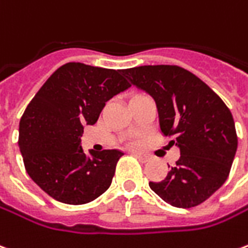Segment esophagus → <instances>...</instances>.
<instances>
[{"label": "esophagus", "instance_id": "esophagus-1", "mask_svg": "<svg viewBox=\"0 0 248 248\" xmlns=\"http://www.w3.org/2000/svg\"><path fill=\"white\" fill-rule=\"evenodd\" d=\"M134 155H136L138 160H141L142 162H148V161H150V158H152V157H150V155H148V154L136 153V154H134Z\"/></svg>", "mask_w": 248, "mask_h": 248}]
</instances>
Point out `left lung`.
I'll use <instances>...</instances> for the list:
<instances>
[{
	"label": "left lung",
	"mask_w": 248,
	"mask_h": 248,
	"mask_svg": "<svg viewBox=\"0 0 248 248\" xmlns=\"http://www.w3.org/2000/svg\"><path fill=\"white\" fill-rule=\"evenodd\" d=\"M122 74L153 98L162 134L173 137L170 143L180 148L165 180L149 186L177 208L205 202L224 184L238 148L230 108L202 79L178 65H141Z\"/></svg>",
	"instance_id": "left-lung-1"
}]
</instances>
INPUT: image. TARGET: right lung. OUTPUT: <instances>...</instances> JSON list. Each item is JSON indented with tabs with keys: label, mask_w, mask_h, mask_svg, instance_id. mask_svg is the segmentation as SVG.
I'll return each instance as SVG.
<instances>
[{
	"label": "right lung",
	"mask_w": 248,
	"mask_h": 248,
	"mask_svg": "<svg viewBox=\"0 0 248 248\" xmlns=\"http://www.w3.org/2000/svg\"><path fill=\"white\" fill-rule=\"evenodd\" d=\"M122 70L67 63L55 71L22 114L18 146L29 177L64 204H86L111 185L121 150L80 146L83 126L94 124L114 95L130 87Z\"/></svg>",
	"instance_id": "1"
}]
</instances>
